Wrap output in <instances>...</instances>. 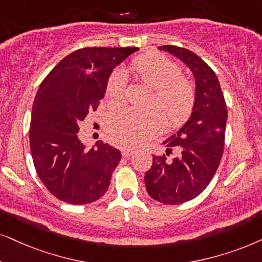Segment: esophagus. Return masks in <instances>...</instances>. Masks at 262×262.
I'll return each instance as SVG.
<instances>
[{"instance_id":"esophagus-1","label":"esophagus","mask_w":262,"mask_h":262,"mask_svg":"<svg viewBox=\"0 0 262 262\" xmlns=\"http://www.w3.org/2000/svg\"><path fill=\"white\" fill-rule=\"evenodd\" d=\"M134 152L135 151L129 150V148H123V150H122V156H123V157H125V158H129L130 156L134 155Z\"/></svg>"}]
</instances>
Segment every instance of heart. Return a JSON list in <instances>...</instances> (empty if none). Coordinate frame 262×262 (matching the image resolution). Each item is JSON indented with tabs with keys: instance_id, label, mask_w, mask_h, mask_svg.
Wrapping results in <instances>:
<instances>
[{
	"instance_id": "heart-1",
	"label": "heart",
	"mask_w": 262,
	"mask_h": 262,
	"mask_svg": "<svg viewBox=\"0 0 262 262\" xmlns=\"http://www.w3.org/2000/svg\"><path fill=\"white\" fill-rule=\"evenodd\" d=\"M138 81L155 91L154 104L157 102L167 115L168 122L183 123L191 115L194 105V89L181 78L177 64L161 54H147L135 58L128 68ZM106 98L117 105L124 98V78L121 72H114L106 84ZM164 122L160 110L138 111L118 108L108 115L106 129L116 144L123 147H138L157 133Z\"/></svg>"
}]
</instances>
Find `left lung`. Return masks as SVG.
Segmentation results:
<instances>
[{"label": "left lung", "mask_w": 262, "mask_h": 262, "mask_svg": "<svg viewBox=\"0 0 262 262\" xmlns=\"http://www.w3.org/2000/svg\"><path fill=\"white\" fill-rule=\"evenodd\" d=\"M158 49L174 55L190 69L196 99L186 123L163 141L167 155L175 147L177 156L173 160L154 156L144 180L154 200L180 204L202 193L216 173L224 154L226 102L215 72L197 54L177 46H161Z\"/></svg>", "instance_id": "left-lung-1"}]
</instances>
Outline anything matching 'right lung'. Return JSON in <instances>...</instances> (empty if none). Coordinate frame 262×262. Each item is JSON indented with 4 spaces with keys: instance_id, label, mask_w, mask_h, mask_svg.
<instances>
[{
    "instance_id": "add662e5",
    "label": "right lung",
    "mask_w": 262,
    "mask_h": 262,
    "mask_svg": "<svg viewBox=\"0 0 262 262\" xmlns=\"http://www.w3.org/2000/svg\"><path fill=\"white\" fill-rule=\"evenodd\" d=\"M137 47L78 49L43 79L30 123V148L39 179L58 200L87 204L104 196L121 151L98 141L87 147L78 123L97 110L112 71Z\"/></svg>"
}]
</instances>
